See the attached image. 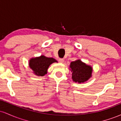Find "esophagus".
I'll return each mask as SVG.
<instances>
[{"label":"esophagus","instance_id":"1","mask_svg":"<svg viewBox=\"0 0 121 121\" xmlns=\"http://www.w3.org/2000/svg\"><path fill=\"white\" fill-rule=\"evenodd\" d=\"M64 60L63 59H59V62H60V63H62V62H64Z\"/></svg>","mask_w":121,"mask_h":121}]
</instances>
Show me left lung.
I'll return each instance as SVG.
<instances>
[{
	"label": "left lung",
	"instance_id": "left-lung-1",
	"mask_svg": "<svg viewBox=\"0 0 121 121\" xmlns=\"http://www.w3.org/2000/svg\"><path fill=\"white\" fill-rule=\"evenodd\" d=\"M69 69L72 73V80L78 84L87 81L92 76V66L87 65L80 59L70 62Z\"/></svg>",
	"mask_w": 121,
	"mask_h": 121
}]
</instances>
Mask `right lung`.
Masks as SVG:
<instances>
[{
  "label": "right lung",
  "mask_w": 121,
  "mask_h": 121,
  "mask_svg": "<svg viewBox=\"0 0 121 121\" xmlns=\"http://www.w3.org/2000/svg\"><path fill=\"white\" fill-rule=\"evenodd\" d=\"M54 62H57V61L52 57L41 55L39 57L31 58L29 60L28 64L34 74L37 76H43L47 74L48 68Z\"/></svg>",
  "instance_id": "obj_1"
}]
</instances>
